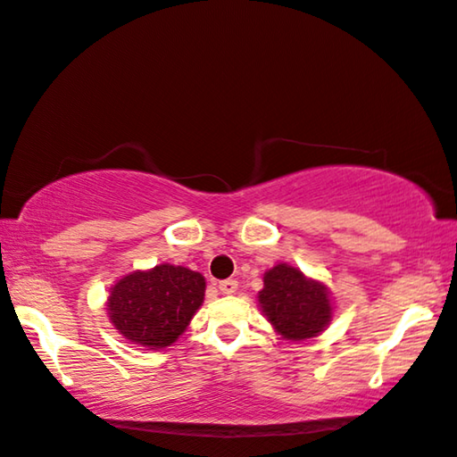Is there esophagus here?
<instances>
[{
	"label": "esophagus",
	"instance_id": "1",
	"mask_svg": "<svg viewBox=\"0 0 457 457\" xmlns=\"http://www.w3.org/2000/svg\"><path fill=\"white\" fill-rule=\"evenodd\" d=\"M237 289H238V281L235 279H225L219 283V291L225 293V295H232V293H237Z\"/></svg>",
	"mask_w": 457,
	"mask_h": 457
}]
</instances>
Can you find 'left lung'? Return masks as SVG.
Returning <instances> with one entry per match:
<instances>
[{"label": "left lung", "instance_id": "8db88e82", "mask_svg": "<svg viewBox=\"0 0 457 457\" xmlns=\"http://www.w3.org/2000/svg\"><path fill=\"white\" fill-rule=\"evenodd\" d=\"M258 305L271 328L291 342L319 337L328 328L334 314L328 287L286 262L263 273Z\"/></svg>", "mask_w": 457, "mask_h": 457}]
</instances>
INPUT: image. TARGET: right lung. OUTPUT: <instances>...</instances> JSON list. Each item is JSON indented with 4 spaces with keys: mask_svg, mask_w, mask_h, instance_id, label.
<instances>
[{
    "mask_svg": "<svg viewBox=\"0 0 457 457\" xmlns=\"http://www.w3.org/2000/svg\"><path fill=\"white\" fill-rule=\"evenodd\" d=\"M205 299V278L171 263L135 270L115 281L107 295V317L129 342L148 350L174 344Z\"/></svg>",
    "mask_w": 457,
    "mask_h": 457,
    "instance_id": "add662e5",
    "label": "right lung"
}]
</instances>
